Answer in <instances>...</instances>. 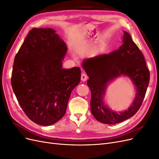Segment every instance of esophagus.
Instances as JSON below:
<instances>
[{
    "label": "esophagus",
    "instance_id": "obj_1",
    "mask_svg": "<svg viewBox=\"0 0 159 159\" xmlns=\"http://www.w3.org/2000/svg\"><path fill=\"white\" fill-rule=\"evenodd\" d=\"M87 78H88V76L85 73L81 74V81H85L86 80H87Z\"/></svg>",
    "mask_w": 159,
    "mask_h": 159
}]
</instances>
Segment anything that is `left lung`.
<instances>
[{
    "label": "left lung",
    "instance_id": "obj_1",
    "mask_svg": "<svg viewBox=\"0 0 159 159\" xmlns=\"http://www.w3.org/2000/svg\"><path fill=\"white\" fill-rule=\"evenodd\" d=\"M123 44L109 54L86 58L82 68L89 77L87 84L91 90V111L98 121L114 125L133 117L145 98L150 80L145 57L131 35L123 31ZM127 76L136 91L132 104L127 110L117 112L105 104L104 98L108 85L119 76Z\"/></svg>",
    "mask_w": 159,
    "mask_h": 159
}]
</instances>
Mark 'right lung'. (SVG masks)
<instances>
[{
    "mask_svg": "<svg viewBox=\"0 0 159 159\" xmlns=\"http://www.w3.org/2000/svg\"><path fill=\"white\" fill-rule=\"evenodd\" d=\"M67 50L56 30L33 28L14 57L13 91L28 118L40 125L62 118L72 90L80 82V68H62Z\"/></svg>",
    "mask_w": 159,
    "mask_h": 159,
    "instance_id": "add662e5",
    "label": "right lung"
}]
</instances>
